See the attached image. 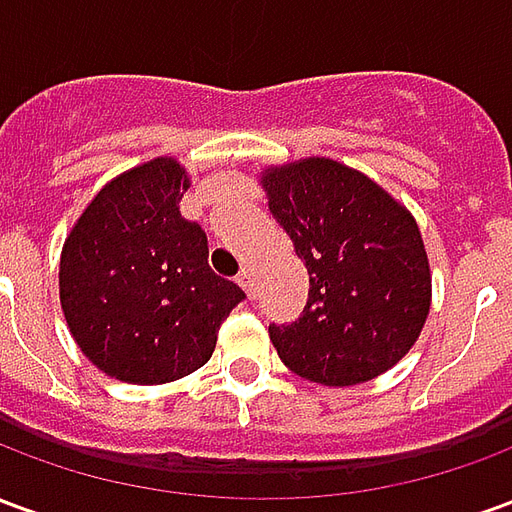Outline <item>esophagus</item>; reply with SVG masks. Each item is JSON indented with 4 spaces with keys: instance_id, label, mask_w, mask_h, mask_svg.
I'll list each match as a JSON object with an SVG mask.
<instances>
[{
    "instance_id": "1",
    "label": "esophagus",
    "mask_w": 512,
    "mask_h": 512,
    "mask_svg": "<svg viewBox=\"0 0 512 512\" xmlns=\"http://www.w3.org/2000/svg\"><path fill=\"white\" fill-rule=\"evenodd\" d=\"M238 285L246 290V296H249V299H255V274H252L249 268H244V271L238 274Z\"/></svg>"
}]
</instances>
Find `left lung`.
I'll list each match as a JSON object with an SVG mask.
<instances>
[{
	"label": "left lung",
	"mask_w": 512,
	"mask_h": 512,
	"mask_svg": "<svg viewBox=\"0 0 512 512\" xmlns=\"http://www.w3.org/2000/svg\"><path fill=\"white\" fill-rule=\"evenodd\" d=\"M268 211L310 274L307 304L268 337L296 376L354 386L417 343L430 310V268L414 216L373 180L332 158L263 175Z\"/></svg>",
	"instance_id": "left-lung-1"
}]
</instances>
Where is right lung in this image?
Here are the masks:
<instances>
[{
    "instance_id": "right-lung-1",
    "label": "right lung",
    "mask_w": 512,
    "mask_h": 512,
    "mask_svg": "<svg viewBox=\"0 0 512 512\" xmlns=\"http://www.w3.org/2000/svg\"><path fill=\"white\" fill-rule=\"evenodd\" d=\"M186 169L153 158L98 191L62 246L73 340L106 376L167 384L211 359L246 293L208 266V235L180 216Z\"/></svg>"
}]
</instances>
